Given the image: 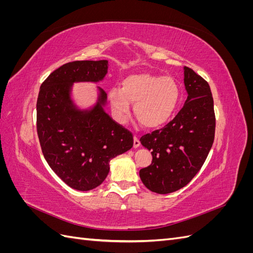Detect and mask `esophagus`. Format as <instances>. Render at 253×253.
Returning <instances> with one entry per match:
<instances>
[{
  "label": "esophagus",
  "instance_id": "1",
  "mask_svg": "<svg viewBox=\"0 0 253 253\" xmlns=\"http://www.w3.org/2000/svg\"><path fill=\"white\" fill-rule=\"evenodd\" d=\"M133 147H134L135 149L140 147V141H139L138 137H137V136H134V144H133Z\"/></svg>",
  "mask_w": 253,
  "mask_h": 253
}]
</instances>
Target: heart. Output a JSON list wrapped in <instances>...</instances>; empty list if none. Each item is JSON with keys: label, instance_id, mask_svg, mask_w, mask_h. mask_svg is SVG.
<instances>
[{"label": "heart", "instance_id": "b5f03b06", "mask_svg": "<svg viewBox=\"0 0 253 253\" xmlns=\"http://www.w3.org/2000/svg\"><path fill=\"white\" fill-rule=\"evenodd\" d=\"M180 98L176 81L165 76L139 73L122 81L121 89L112 88L109 99L113 113L122 121L134 103V114L140 125L154 128L165 125L174 114Z\"/></svg>", "mask_w": 253, "mask_h": 253}]
</instances>
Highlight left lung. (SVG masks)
Listing matches in <instances>:
<instances>
[{
  "instance_id": "8db88e82",
  "label": "left lung",
  "mask_w": 253,
  "mask_h": 253,
  "mask_svg": "<svg viewBox=\"0 0 253 253\" xmlns=\"http://www.w3.org/2000/svg\"><path fill=\"white\" fill-rule=\"evenodd\" d=\"M188 93L182 109L165 127L140 138L151 151L152 164L139 171L143 185L152 192H175L192 180L208 156L215 133V115L208 82L183 67Z\"/></svg>"
}]
</instances>
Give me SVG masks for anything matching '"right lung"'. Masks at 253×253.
<instances>
[{
  "mask_svg": "<svg viewBox=\"0 0 253 253\" xmlns=\"http://www.w3.org/2000/svg\"><path fill=\"white\" fill-rule=\"evenodd\" d=\"M109 62L74 61L53 71L40 87L37 132L44 158L67 186L89 191L100 186L110 162L133 147V135L104 111L106 91L98 87L97 102L81 110L72 99L76 82H99Z\"/></svg>",
  "mask_w": 253,
  "mask_h": 253,
  "instance_id": "add662e5",
  "label": "right lung"
}]
</instances>
